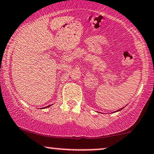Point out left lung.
I'll use <instances>...</instances> for the list:
<instances>
[{
    "instance_id": "obj_1",
    "label": "left lung",
    "mask_w": 154,
    "mask_h": 154,
    "mask_svg": "<svg viewBox=\"0 0 154 154\" xmlns=\"http://www.w3.org/2000/svg\"><path fill=\"white\" fill-rule=\"evenodd\" d=\"M122 109V108H121L120 109H118V110H117V112H118V111H119V110H121V109Z\"/></svg>"
}]
</instances>
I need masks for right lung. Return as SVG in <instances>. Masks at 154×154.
Listing matches in <instances>:
<instances>
[{
  "label": "right lung",
  "mask_w": 154,
  "mask_h": 154,
  "mask_svg": "<svg viewBox=\"0 0 154 154\" xmlns=\"http://www.w3.org/2000/svg\"><path fill=\"white\" fill-rule=\"evenodd\" d=\"M51 105H48V106H47V107H44V108H47V107H50V106H51Z\"/></svg>",
  "instance_id": "add662e5"
}]
</instances>
